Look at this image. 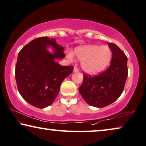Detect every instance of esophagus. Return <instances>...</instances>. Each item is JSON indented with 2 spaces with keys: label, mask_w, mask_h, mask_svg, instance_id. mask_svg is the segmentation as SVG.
<instances>
[{
  "label": "esophagus",
  "mask_w": 146,
  "mask_h": 146,
  "mask_svg": "<svg viewBox=\"0 0 146 146\" xmlns=\"http://www.w3.org/2000/svg\"><path fill=\"white\" fill-rule=\"evenodd\" d=\"M79 71V69H78L77 67H76V66L74 67V69H73V72H78V71Z\"/></svg>",
  "instance_id": "1"
}]
</instances>
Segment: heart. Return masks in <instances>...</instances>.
Here are the masks:
<instances>
[{
	"label": "heart",
	"instance_id": "b5f03b06",
	"mask_svg": "<svg viewBox=\"0 0 146 146\" xmlns=\"http://www.w3.org/2000/svg\"><path fill=\"white\" fill-rule=\"evenodd\" d=\"M74 55L81 61V67L85 72L97 74L104 71L111 61L112 53L109 47L97 45H86L77 47ZM73 53L69 52L67 57L73 58Z\"/></svg>",
	"mask_w": 146,
	"mask_h": 146
}]
</instances>
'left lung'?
Wrapping results in <instances>:
<instances>
[{
    "mask_svg": "<svg viewBox=\"0 0 146 146\" xmlns=\"http://www.w3.org/2000/svg\"><path fill=\"white\" fill-rule=\"evenodd\" d=\"M112 53L110 67L104 72L91 77L83 75V82L79 91L89 105L102 108L119 98L124 90L127 77V58L116 44L108 43Z\"/></svg>",
    "mask_w": 146,
    "mask_h": 146,
    "instance_id": "8db88e82",
    "label": "left lung"
}]
</instances>
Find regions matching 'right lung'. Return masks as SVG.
I'll use <instances>...</instances> for the list:
<instances>
[{
    "label": "right lung",
    "mask_w": 146,
    "mask_h": 146,
    "mask_svg": "<svg viewBox=\"0 0 146 146\" xmlns=\"http://www.w3.org/2000/svg\"><path fill=\"white\" fill-rule=\"evenodd\" d=\"M63 50L55 38L42 37L28 43L18 53L15 69L18 89L31 105L39 108L51 105L61 83L72 73L73 66H61L56 61L65 57Z\"/></svg>",
    "instance_id": "right-lung-1"
}]
</instances>
